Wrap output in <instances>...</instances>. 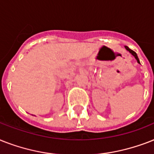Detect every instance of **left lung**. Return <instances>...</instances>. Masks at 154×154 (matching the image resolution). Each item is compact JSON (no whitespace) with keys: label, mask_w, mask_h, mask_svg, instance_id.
I'll list each match as a JSON object with an SVG mask.
<instances>
[{"label":"left lung","mask_w":154,"mask_h":154,"mask_svg":"<svg viewBox=\"0 0 154 154\" xmlns=\"http://www.w3.org/2000/svg\"><path fill=\"white\" fill-rule=\"evenodd\" d=\"M125 48H126V50H127V51H129L130 53H131V54H132V55L134 56V57H135V59L137 60V62H138V63H139V64H140V61H139V59H138V55H137V54H136L135 52H134V51L131 50V49H130L128 47H127V46H125Z\"/></svg>","instance_id":"left-lung-1"}]
</instances>
